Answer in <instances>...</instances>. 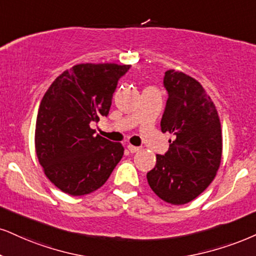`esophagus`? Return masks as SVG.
I'll list each match as a JSON object with an SVG mask.
<instances>
[{"label":"esophagus","mask_w":256,"mask_h":256,"mask_svg":"<svg viewBox=\"0 0 256 256\" xmlns=\"http://www.w3.org/2000/svg\"><path fill=\"white\" fill-rule=\"evenodd\" d=\"M127 148H128V150L130 153H136V152H138V150H140V147L133 146V144H128Z\"/></svg>","instance_id":"1"}]
</instances>
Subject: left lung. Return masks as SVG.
Returning <instances> with one entry per match:
<instances>
[{"label": "left lung", "instance_id": "1", "mask_svg": "<svg viewBox=\"0 0 256 256\" xmlns=\"http://www.w3.org/2000/svg\"><path fill=\"white\" fill-rule=\"evenodd\" d=\"M168 98L162 132L174 135L165 156L147 173L150 188L173 205L194 200L211 184L222 159L218 112L200 83L184 72L168 70L164 77Z\"/></svg>", "mask_w": 256, "mask_h": 256}]
</instances>
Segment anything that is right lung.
<instances>
[{"mask_svg":"<svg viewBox=\"0 0 256 256\" xmlns=\"http://www.w3.org/2000/svg\"><path fill=\"white\" fill-rule=\"evenodd\" d=\"M130 65L77 64L56 78L41 100L36 152L47 178L59 190L84 196L108 180L124 148L90 127L108 116L118 82Z\"/></svg>","mask_w":256,"mask_h":256,"instance_id":"add662e5","label":"right lung"}]
</instances>
